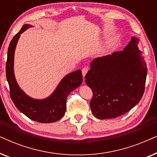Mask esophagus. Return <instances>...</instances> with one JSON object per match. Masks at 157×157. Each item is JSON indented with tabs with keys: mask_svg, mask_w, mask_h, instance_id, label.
<instances>
[{
	"mask_svg": "<svg viewBox=\"0 0 157 157\" xmlns=\"http://www.w3.org/2000/svg\"><path fill=\"white\" fill-rule=\"evenodd\" d=\"M88 71H89V68H88V67H83L82 68V75H83V76H86V74H87Z\"/></svg>",
	"mask_w": 157,
	"mask_h": 157,
	"instance_id": "esophagus-1",
	"label": "esophagus"
}]
</instances>
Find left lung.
I'll list each match as a JSON object with an SVG mask.
<instances>
[{
  "label": "left lung",
  "mask_w": 157,
  "mask_h": 157,
  "mask_svg": "<svg viewBox=\"0 0 157 157\" xmlns=\"http://www.w3.org/2000/svg\"><path fill=\"white\" fill-rule=\"evenodd\" d=\"M139 41L132 37L124 51L96 58L91 63L85 81L93 92L90 106L98 119L123 115L142 97L147 67L139 50Z\"/></svg>",
  "instance_id": "1"
}]
</instances>
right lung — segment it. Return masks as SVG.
Masks as SVG:
<instances>
[{
    "label": "right lung",
    "instance_id": "right-lung-1",
    "mask_svg": "<svg viewBox=\"0 0 157 157\" xmlns=\"http://www.w3.org/2000/svg\"><path fill=\"white\" fill-rule=\"evenodd\" d=\"M31 25L25 24L13 38L8 50L6 71L10 89V98L15 106L29 119L40 123H52L59 121L64 115L66 108V98L68 94L82 83L81 71L71 73L64 78L56 89L48 98L36 100L28 96L16 83L13 73L14 52L21 34Z\"/></svg>",
    "mask_w": 157,
    "mask_h": 157
}]
</instances>
